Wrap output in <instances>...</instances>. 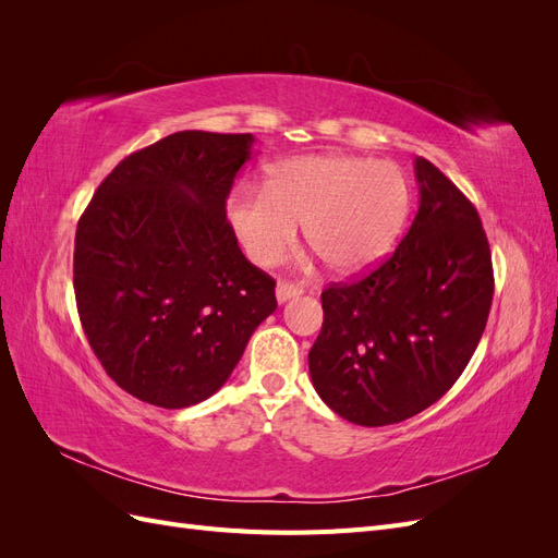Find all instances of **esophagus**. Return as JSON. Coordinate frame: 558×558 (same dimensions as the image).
I'll list each match as a JSON object with an SVG mask.
<instances>
[{
	"instance_id": "34e87169",
	"label": "esophagus",
	"mask_w": 558,
	"mask_h": 558,
	"mask_svg": "<svg viewBox=\"0 0 558 558\" xmlns=\"http://www.w3.org/2000/svg\"><path fill=\"white\" fill-rule=\"evenodd\" d=\"M300 293H302V286H298V283H291V281H279L277 283V300L279 302L291 300V298H295Z\"/></svg>"
}]
</instances>
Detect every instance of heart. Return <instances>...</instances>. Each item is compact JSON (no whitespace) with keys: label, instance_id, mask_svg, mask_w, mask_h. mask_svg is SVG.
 Wrapping results in <instances>:
<instances>
[{"label":"heart","instance_id":"b5f03b06","mask_svg":"<svg viewBox=\"0 0 558 558\" xmlns=\"http://www.w3.org/2000/svg\"><path fill=\"white\" fill-rule=\"evenodd\" d=\"M410 205V183L393 162L305 156L269 167L263 191L240 189L228 214L253 263L277 265L302 226L332 272L353 275L393 248Z\"/></svg>","mask_w":558,"mask_h":558}]
</instances>
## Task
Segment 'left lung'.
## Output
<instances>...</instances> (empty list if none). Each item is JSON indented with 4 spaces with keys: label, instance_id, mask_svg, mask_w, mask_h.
Masks as SVG:
<instances>
[{
    "label": "left lung",
    "instance_id": "8db88e82",
    "mask_svg": "<svg viewBox=\"0 0 558 558\" xmlns=\"http://www.w3.org/2000/svg\"><path fill=\"white\" fill-rule=\"evenodd\" d=\"M418 211L373 272L320 293L310 351L316 393L359 426H388L440 400L486 328L494 265L475 205L426 158L414 160Z\"/></svg>",
    "mask_w": 558,
    "mask_h": 558
}]
</instances>
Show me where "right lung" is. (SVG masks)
<instances>
[{
	"instance_id": "obj_1",
	"label": "right lung",
	"mask_w": 558,
	"mask_h": 558,
	"mask_svg": "<svg viewBox=\"0 0 558 558\" xmlns=\"http://www.w3.org/2000/svg\"><path fill=\"white\" fill-rule=\"evenodd\" d=\"M251 134L174 132L134 150L78 218L74 293L107 375L148 404L214 396L248 337L277 310L226 216Z\"/></svg>"
}]
</instances>
